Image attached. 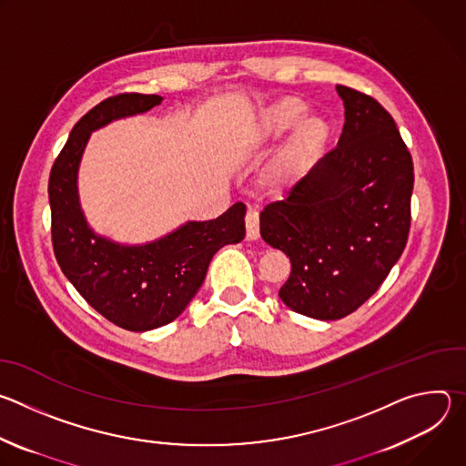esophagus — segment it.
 I'll use <instances>...</instances> for the list:
<instances>
[{
    "label": "esophagus",
    "instance_id": "1",
    "mask_svg": "<svg viewBox=\"0 0 466 466\" xmlns=\"http://www.w3.org/2000/svg\"><path fill=\"white\" fill-rule=\"evenodd\" d=\"M245 227H247V238L248 239H258L259 238V216L254 208L247 210Z\"/></svg>",
    "mask_w": 466,
    "mask_h": 466
}]
</instances>
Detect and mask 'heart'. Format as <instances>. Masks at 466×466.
I'll use <instances>...</instances> for the list:
<instances>
[{
	"instance_id": "heart-1",
	"label": "heart",
	"mask_w": 466,
	"mask_h": 466,
	"mask_svg": "<svg viewBox=\"0 0 466 466\" xmlns=\"http://www.w3.org/2000/svg\"><path fill=\"white\" fill-rule=\"evenodd\" d=\"M306 114V101L288 96L263 106L248 130L247 142L250 146H269L296 128L268 171V178L275 186L289 184L304 177L328 144V121L322 116Z\"/></svg>"
}]
</instances>
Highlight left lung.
I'll use <instances>...</instances> for the list:
<instances>
[{
	"label": "left lung",
	"mask_w": 466,
	"mask_h": 466,
	"mask_svg": "<svg viewBox=\"0 0 466 466\" xmlns=\"http://www.w3.org/2000/svg\"><path fill=\"white\" fill-rule=\"evenodd\" d=\"M336 90L345 105L338 147L259 214L263 241L291 261L282 302L320 320L356 311L402 256L415 180L390 114L367 94Z\"/></svg>",
	"instance_id": "left-lung-1"
}]
</instances>
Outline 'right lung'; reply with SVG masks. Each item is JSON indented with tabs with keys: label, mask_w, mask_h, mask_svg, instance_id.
<instances>
[{
	"label": "right lung",
	"mask_w": 466,
	"mask_h": 466,
	"mask_svg": "<svg viewBox=\"0 0 466 466\" xmlns=\"http://www.w3.org/2000/svg\"><path fill=\"white\" fill-rule=\"evenodd\" d=\"M160 103V96L119 94L96 105L72 128L47 186L51 239L62 273L96 311L130 331L175 320L203 286L214 254L245 238L243 203L218 219L187 221L146 245H119L88 227L79 203L77 171L92 130Z\"/></svg>",
	"instance_id": "add662e5"
}]
</instances>
